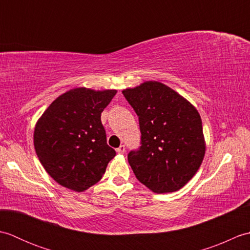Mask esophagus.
Returning <instances> with one entry per match:
<instances>
[{
    "mask_svg": "<svg viewBox=\"0 0 250 250\" xmlns=\"http://www.w3.org/2000/svg\"><path fill=\"white\" fill-rule=\"evenodd\" d=\"M116 151L118 152V153H120V155H124V153L125 152V145L119 146V147L116 149Z\"/></svg>",
    "mask_w": 250,
    "mask_h": 250,
    "instance_id": "esophagus-1",
    "label": "esophagus"
}]
</instances>
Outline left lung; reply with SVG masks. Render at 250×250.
<instances>
[{
    "label": "left lung",
    "mask_w": 250,
    "mask_h": 250,
    "mask_svg": "<svg viewBox=\"0 0 250 250\" xmlns=\"http://www.w3.org/2000/svg\"><path fill=\"white\" fill-rule=\"evenodd\" d=\"M122 93L140 121L142 146L128 155L136 178L156 193L182 189L205 156L199 111L183 95L156 81Z\"/></svg>",
    "instance_id": "1"
}]
</instances>
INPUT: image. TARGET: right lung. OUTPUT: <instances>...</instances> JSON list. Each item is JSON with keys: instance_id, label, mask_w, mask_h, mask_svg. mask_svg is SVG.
<instances>
[{"instance_id": "add662e5", "label": "right lung", "mask_w": 250, "mask_h": 250, "mask_svg": "<svg viewBox=\"0 0 250 250\" xmlns=\"http://www.w3.org/2000/svg\"><path fill=\"white\" fill-rule=\"evenodd\" d=\"M117 90L79 87L58 97L37 120L34 148L45 171L76 192L102 178L116 151L106 143L101 114Z\"/></svg>"}]
</instances>
